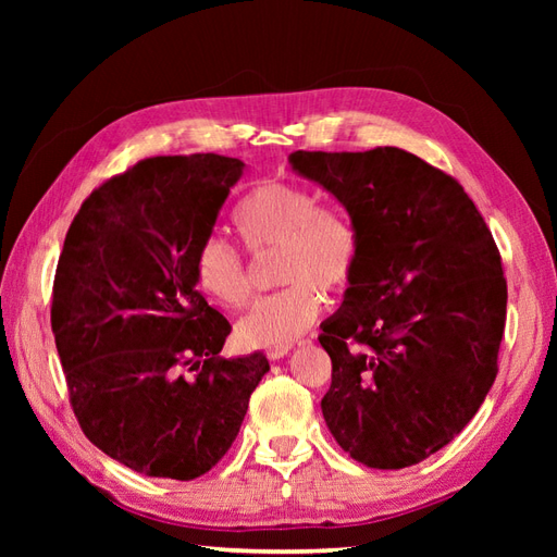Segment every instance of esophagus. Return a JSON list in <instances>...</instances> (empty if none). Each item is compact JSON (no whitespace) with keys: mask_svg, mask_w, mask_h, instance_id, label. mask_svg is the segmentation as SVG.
<instances>
[{"mask_svg":"<svg viewBox=\"0 0 557 557\" xmlns=\"http://www.w3.org/2000/svg\"><path fill=\"white\" fill-rule=\"evenodd\" d=\"M288 350H290L288 346H285V348H272V350H269V352H267V356H269V358H272V360H281L283 356H288Z\"/></svg>","mask_w":557,"mask_h":557,"instance_id":"34e87169","label":"esophagus"}]
</instances>
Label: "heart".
Instances as JSON below:
<instances>
[{"instance_id": "heart-1", "label": "heart", "mask_w": 557, "mask_h": 557, "mask_svg": "<svg viewBox=\"0 0 557 557\" xmlns=\"http://www.w3.org/2000/svg\"><path fill=\"white\" fill-rule=\"evenodd\" d=\"M315 205L307 188L269 181L250 190L234 211V230L252 252L278 246L276 281L288 283L260 299L242 320L239 336L246 346H290L323 311L318 288L339 293L356 272V230L342 213ZM195 281L201 293L227 309H242L250 297L246 264L221 237L199 244Z\"/></svg>"}]
</instances>
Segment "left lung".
<instances>
[{
    "label": "left lung",
    "instance_id": "1",
    "mask_svg": "<svg viewBox=\"0 0 557 557\" xmlns=\"http://www.w3.org/2000/svg\"><path fill=\"white\" fill-rule=\"evenodd\" d=\"M358 237L356 272L318 336L332 360L323 418L352 460L418 465L458 436L497 376L507 281L462 185L407 150H295Z\"/></svg>",
    "mask_w": 557,
    "mask_h": 557
}]
</instances>
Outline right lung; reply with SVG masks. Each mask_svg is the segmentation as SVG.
I'll return each mask as SVG.
<instances>
[{"instance_id":"right-lung-1","label":"right lung","mask_w":557,"mask_h":557,"mask_svg":"<svg viewBox=\"0 0 557 557\" xmlns=\"http://www.w3.org/2000/svg\"><path fill=\"white\" fill-rule=\"evenodd\" d=\"M244 170L215 153L144 160L66 232L50 325L72 407L99 450L146 476L207 474L269 372L262 352L218 358L232 327L195 281V252Z\"/></svg>"}]
</instances>
